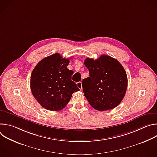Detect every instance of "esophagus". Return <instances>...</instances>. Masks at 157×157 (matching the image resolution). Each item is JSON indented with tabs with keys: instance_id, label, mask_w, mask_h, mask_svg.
<instances>
[{
	"instance_id": "34e87169",
	"label": "esophagus",
	"mask_w": 157,
	"mask_h": 157,
	"mask_svg": "<svg viewBox=\"0 0 157 157\" xmlns=\"http://www.w3.org/2000/svg\"><path fill=\"white\" fill-rule=\"evenodd\" d=\"M76 84H77L78 87L79 89H82V83H81V82H78L76 83Z\"/></svg>"
}]
</instances>
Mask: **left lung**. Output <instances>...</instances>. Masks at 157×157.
<instances>
[{"mask_svg": "<svg viewBox=\"0 0 157 157\" xmlns=\"http://www.w3.org/2000/svg\"><path fill=\"white\" fill-rule=\"evenodd\" d=\"M84 65L89 77L82 81L84 96L94 109L104 111L116 107L127 88V76L122 64L107 55L97 59L86 58Z\"/></svg>", "mask_w": 157, "mask_h": 157, "instance_id": "1", "label": "left lung"}]
</instances>
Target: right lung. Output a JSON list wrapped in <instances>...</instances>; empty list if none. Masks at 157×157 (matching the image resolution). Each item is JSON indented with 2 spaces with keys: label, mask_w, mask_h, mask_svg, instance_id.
<instances>
[{
  "label": "right lung",
  "mask_w": 157,
  "mask_h": 157,
  "mask_svg": "<svg viewBox=\"0 0 157 157\" xmlns=\"http://www.w3.org/2000/svg\"><path fill=\"white\" fill-rule=\"evenodd\" d=\"M68 58L55 53L44 58L35 67L30 77L33 96L44 109L58 111L63 109L75 92L79 91L71 79L73 71L67 68Z\"/></svg>",
  "instance_id": "right-lung-1"
}]
</instances>
